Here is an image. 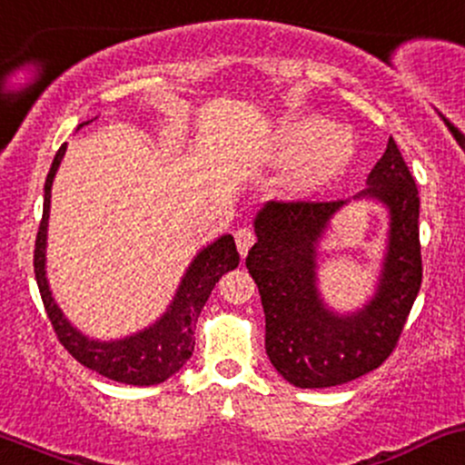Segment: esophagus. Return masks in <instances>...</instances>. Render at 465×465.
<instances>
[{"instance_id":"obj_1","label":"esophagus","mask_w":465,"mask_h":465,"mask_svg":"<svg viewBox=\"0 0 465 465\" xmlns=\"http://www.w3.org/2000/svg\"><path fill=\"white\" fill-rule=\"evenodd\" d=\"M233 238H236V247H238V252H241L242 258L247 256V252L252 249V244L256 242V233H253L249 227L238 229V232L233 233Z\"/></svg>"}]
</instances>
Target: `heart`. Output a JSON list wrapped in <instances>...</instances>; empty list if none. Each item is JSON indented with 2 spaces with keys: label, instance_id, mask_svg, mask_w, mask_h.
Masks as SVG:
<instances>
[{
  "label": "heart",
  "instance_id": "heart-1",
  "mask_svg": "<svg viewBox=\"0 0 465 465\" xmlns=\"http://www.w3.org/2000/svg\"><path fill=\"white\" fill-rule=\"evenodd\" d=\"M355 156V141L341 127H326L322 119L302 116L280 130L273 158L280 165H295L291 187L298 193H313L344 174Z\"/></svg>",
  "mask_w": 465,
  "mask_h": 465
}]
</instances>
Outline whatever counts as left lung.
I'll return each instance as SVG.
<instances>
[{
	"label": "left lung",
	"instance_id": "left-lung-1",
	"mask_svg": "<svg viewBox=\"0 0 465 465\" xmlns=\"http://www.w3.org/2000/svg\"><path fill=\"white\" fill-rule=\"evenodd\" d=\"M355 198L389 207L391 238L375 298L351 315L326 309L315 287V247L349 201H272L253 223L258 242L244 264L262 298L264 346L275 371L298 389H329L380 369L420 293V192L392 136Z\"/></svg>",
	"mask_w": 465,
	"mask_h": 465
}]
</instances>
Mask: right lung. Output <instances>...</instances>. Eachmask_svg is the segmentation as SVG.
I'll list each match as a JSON object with an SVG mask.
<instances>
[{"label": "right lung", "instance_id": "1", "mask_svg": "<svg viewBox=\"0 0 465 465\" xmlns=\"http://www.w3.org/2000/svg\"><path fill=\"white\" fill-rule=\"evenodd\" d=\"M65 154V143L54 154L48 178L44 185V216L39 223L37 241H35V278L42 293L45 313L53 324L57 340L79 364L94 373L132 386H154L172 377L190 360L193 353V329L198 315L205 307L207 298L224 273L232 272L241 262L233 236H223L216 242L203 249L187 269L176 298L167 313L150 329L116 341H96L81 335L64 318L45 280V229L50 213V187L57 174L61 158Z\"/></svg>", "mask_w": 465, "mask_h": 465}]
</instances>
